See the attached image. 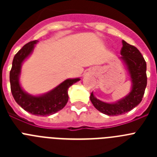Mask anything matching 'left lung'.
I'll return each instance as SVG.
<instances>
[{
    "label": "left lung",
    "mask_w": 157,
    "mask_h": 157,
    "mask_svg": "<svg viewBox=\"0 0 157 157\" xmlns=\"http://www.w3.org/2000/svg\"><path fill=\"white\" fill-rule=\"evenodd\" d=\"M123 47L120 53L123 63L125 65L130 77L131 89L127 96L112 103L104 102L98 99L91 93L90 101L99 112L108 116H119L130 112L140 104L145 94L147 85L146 62L138 48L125 41H122Z\"/></svg>",
    "instance_id": "1"
}]
</instances>
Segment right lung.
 Wrapping results in <instances>:
<instances>
[{"label":"right lung","instance_id":"add662e5","mask_svg":"<svg viewBox=\"0 0 157 157\" xmlns=\"http://www.w3.org/2000/svg\"><path fill=\"white\" fill-rule=\"evenodd\" d=\"M37 42L36 40L27 43L14 56L10 71L11 91L16 103L25 111L35 116H51L64 108L68 101L67 90L80 78H67L50 91L41 95H32L26 92L19 82L22 64L31 55Z\"/></svg>","mask_w":157,"mask_h":157}]
</instances>
